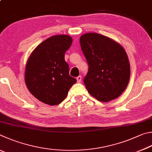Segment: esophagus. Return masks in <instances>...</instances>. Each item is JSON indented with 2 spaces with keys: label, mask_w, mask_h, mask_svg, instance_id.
I'll list each match as a JSON object with an SVG mask.
<instances>
[{
  "label": "esophagus",
  "mask_w": 152,
  "mask_h": 152,
  "mask_svg": "<svg viewBox=\"0 0 152 152\" xmlns=\"http://www.w3.org/2000/svg\"><path fill=\"white\" fill-rule=\"evenodd\" d=\"M77 83H81V76H78L77 77Z\"/></svg>",
  "instance_id": "1"
}]
</instances>
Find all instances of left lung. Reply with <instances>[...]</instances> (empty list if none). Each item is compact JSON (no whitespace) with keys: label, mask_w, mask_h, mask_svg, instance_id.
Listing matches in <instances>:
<instances>
[{"label":"left lung","mask_w":152,"mask_h":152,"mask_svg":"<svg viewBox=\"0 0 152 152\" xmlns=\"http://www.w3.org/2000/svg\"><path fill=\"white\" fill-rule=\"evenodd\" d=\"M79 40L89 65L83 81L89 94L102 102L120 96L130 77L129 61L124 47L110 37L95 33L84 34Z\"/></svg>","instance_id":"obj_1"}]
</instances>
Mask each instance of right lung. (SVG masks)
<instances>
[{
	"instance_id": "obj_1",
	"label": "right lung",
	"mask_w": 152,
	"mask_h": 152,
	"mask_svg": "<svg viewBox=\"0 0 152 152\" xmlns=\"http://www.w3.org/2000/svg\"><path fill=\"white\" fill-rule=\"evenodd\" d=\"M71 37L58 34L49 37L34 49L26 61L25 80L31 94L49 105L59 104L77 80L69 75L65 53Z\"/></svg>"
}]
</instances>
